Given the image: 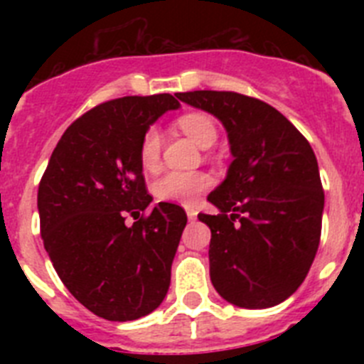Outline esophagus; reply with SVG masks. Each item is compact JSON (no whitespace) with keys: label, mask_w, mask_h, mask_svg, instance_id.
<instances>
[{"label":"esophagus","mask_w":364,"mask_h":364,"mask_svg":"<svg viewBox=\"0 0 364 364\" xmlns=\"http://www.w3.org/2000/svg\"><path fill=\"white\" fill-rule=\"evenodd\" d=\"M186 213H188V218H189V220H195V218H197V213H198V211L195 210V208H193V205H186Z\"/></svg>","instance_id":"1"}]
</instances>
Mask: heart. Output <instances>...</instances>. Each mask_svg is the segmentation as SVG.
<instances>
[{
	"instance_id": "heart-1",
	"label": "heart",
	"mask_w": 364,
	"mask_h": 364,
	"mask_svg": "<svg viewBox=\"0 0 364 364\" xmlns=\"http://www.w3.org/2000/svg\"><path fill=\"white\" fill-rule=\"evenodd\" d=\"M176 125L184 131L193 142L200 147H211L218 138L217 125L213 118L205 112H186L178 117ZM162 154V133L156 127H149L140 140V164L146 169H154L160 162ZM211 184V176L202 171H169L154 180L153 193L162 202H178V204H191L195 198Z\"/></svg>"
}]
</instances>
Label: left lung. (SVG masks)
<instances>
[{
	"label": "left lung",
	"instance_id": "obj_1",
	"mask_svg": "<svg viewBox=\"0 0 364 364\" xmlns=\"http://www.w3.org/2000/svg\"><path fill=\"white\" fill-rule=\"evenodd\" d=\"M228 131L233 162L198 213L211 230L210 275L222 299L269 308L306 279L321 240L324 191L308 140L262 100L231 91L176 92Z\"/></svg>",
	"mask_w": 364,
	"mask_h": 364
}]
</instances>
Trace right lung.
I'll return each mask as SVG.
<instances>
[{
  "instance_id": "1",
  "label": "right lung",
  "mask_w": 364,
  "mask_h": 364,
  "mask_svg": "<svg viewBox=\"0 0 364 364\" xmlns=\"http://www.w3.org/2000/svg\"><path fill=\"white\" fill-rule=\"evenodd\" d=\"M178 105L171 95L96 105L67 127L40 180L41 239L58 277L107 321L140 319L169 290L188 215L171 202L146 215L153 197L138 149L149 125Z\"/></svg>"
}]
</instances>
